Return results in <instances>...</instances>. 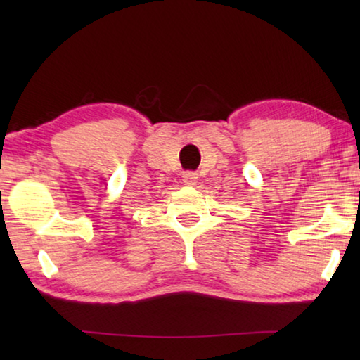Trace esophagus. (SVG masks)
I'll return each mask as SVG.
<instances>
[{
	"instance_id": "obj_1",
	"label": "esophagus",
	"mask_w": 360,
	"mask_h": 360,
	"mask_svg": "<svg viewBox=\"0 0 360 360\" xmlns=\"http://www.w3.org/2000/svg\"><path fill=\"white\" fill-rule=\"evenodd\" d=\"M197 179H198V174L195 172H184V173H182V181H184L187 186L197 184Z\"/></svg>"
}]
</instances>
